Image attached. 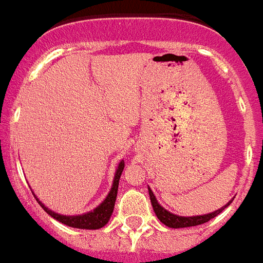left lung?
Wrapping results in <instances>:
<instances>
[{"mask_svg": "<svg viewBox=\"0 0 263 263\" xmlns=\"http://www.w3.org/2000/svg\"><path fill=\"white\" fill-rule=\"evenodd\" d=\"M149 197H151V202H152L153 211H155V213H156L157 218H159L164 226L170 227V228H184V227H195V226H199V224H203V222L209 221V220L215 218L217 215H220V213H221V212L224 211V209H226L231 202H232V199H231L230 202L227 203V205H224L221 209H217V211L212 212V213H208V215L184 217V216H176L174 215V213H171V212L165 211L164 208L157 202L156 197H155V194H153L151 189H149Z\"/></svg>", "mask_w": 263, "mask_h": 263, "instance_id": "obj_1", "label": "left lung"}]
</instances>
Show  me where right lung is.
<instances>
[{"label":"right lung","instance_id":"add662e5","mask_svg":"<svg viewBox=\"0 0 263 263\" xmlns=\"http://www.w3.org/2000/svg\"><path fill=\"white\" fill-rule=\"evenodd\" d=\"M123 168H125V161L122 160L121 163H119L118 168H117V172H115L114 176V182H112V187H111L110 193H108V195L106 197V199H104L96 209H93L92 212H88L85 215H58L55 212L50 211L48 208H46L45 205L36 198V195H35V198H36V201L39 202V205L45 209V212L47 215H50L52 218H55V220H58V221L65 224V226L73 227V228H80V230H99V228H102V227L106 226L107 222H108V220H110L111 215H112L115 199H117V193H118L119 178H121Z\"/></svg>","mask_w":263,"mask_h":263}]
</instances>
